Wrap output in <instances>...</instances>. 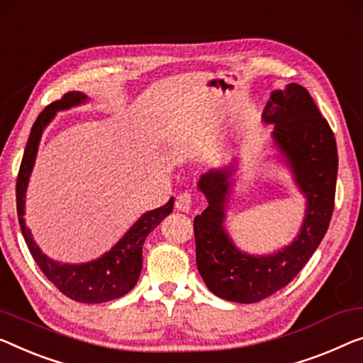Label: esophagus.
<instances>
[{
  "label": "esophagus",
  "instance_id": "34e87169",
  "mask_svg": "<svg viewBox=\"0 0 363 363\" xmlns=\"http://www.w3.org/2000/svg\"><path fill=\"white\" fill-rule=\"evenodd\" d=\"M176 208L179 210V212L184 213H189L192 208V196L189 192H182L179 196L176 197Z\"/></svg>",
  "mask_w": 363,
  "mask_h": 363
}]
</instances>
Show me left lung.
Instances as JSON below:
<instances>
[{
	"instance_id": "left-lung-1",
	"label": "left lung",
	"mask_w": 363,
	"mask_h": 363,
	"mask_svg": "<svg viewBox=\"0 0 363 363\" xmlns=\"http://www.w3.org/2000/svg\"><path fill=\"white\" fill-rule=\"evenodd\" d=\"M274 123L272 140L305 197V218L290 245L270 254L241 251L225 230L226 205L240 161L200 176L199 191L208 207L194 218L196 261L208 290L220 298L256 303L295 279L326 235L337 177L336 138L310 93L296 83L270 93L262 112Z\"/></svg>"
}]
</instances>
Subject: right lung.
Segmentation results:
<instances>
[{
    "label": "right lung",
    "instance_id": "right-lung-1",
    "mask_svg": "<svg viewBox=\"0 0 363 363\" xmlns=\"http://www.w3.org/2000/svg\"><path fill=\"white\" fill-rule=\"evenodd\" d=\"M88 102V96L81 91H69L60 101L52 102L37 117L32 125L29 140H27L23 163L19 167L18 182H16V203H18V216L26 245L29 247L37 266L45 274V277L67 295L68 298L79 303H104L121 298L130 290L140 277L143 266V242L147 236L163 221L174 207V197L163 207L150 210L143 213L127 230V233L113 245L109 251L101 257L89 262L68 264L53 261L43 254L32 238L30 230L26 226V192L29 179L35 164L37 150L45 127L53 121L58 111H67Z\"/></svg>",
    "mask_w": 363,
    "mask_h": 363
}]
</instances>
